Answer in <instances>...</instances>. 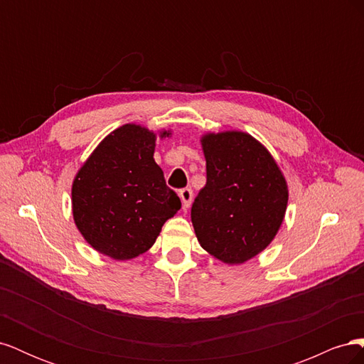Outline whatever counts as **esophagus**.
Listing matches in <instances>:
<instances>
[{"instance_id": "34e87169", "label": "esophagus", "mask_w": 364, "mask_h": 364, "mask_svg": "<svg viewBox=\"0 0 364 364\" xmlns=\"http://www.w3.org/2000/svg\"><path fill=\"white\" fill-rule=\"evenodd\" d=\"M179 196H181V200H182L183 209L190 208L191 200H193V190H191V188H183V190L179 191Z\"/></svg>"}]
</instances>
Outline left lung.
I'll list each match as a JSON object with an SVG mask.
<instances>
[{
    "instance_id": "8db88e82",
    "label": "left lung",
    "mask_w": 364,
    "mask_h": 364,
    "mask_svg": "<svg viewBox=\"0 0 364 364\" xmlns=\"http://www.w3.org/2000/svg\"><path fill=\"white\" fill-rule=\"evenodd\" d=\"M202 146L206 185L191 206L197 240L220 261L245 262L277 235L287 183L270 153L243 132L205 135Z\"/></svg>"
}]
</instances>
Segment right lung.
<instances>
[{"label": "right lung", "mask_w": 364, "mask_h": 364, "mask_svg": "<svg viewBox=\"0 0 364 364\" xmlns=\"http://www.w3.org/2000/svg\"><path fill=\"white\" fill-rule=\"evenodd\" d=\"M155 141V134L141 126L119 127L100 142L74 179V222L87 243L114 259L149 250L162 225L182 206L153 159Z\"/></svg>", "instance_id": "right-lung-1"}]
</instances>
